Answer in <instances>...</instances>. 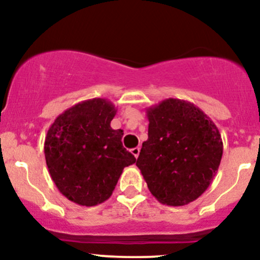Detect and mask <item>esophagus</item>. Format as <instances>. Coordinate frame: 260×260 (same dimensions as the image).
<instances>
[{
  "label": "esophagus",
  "instance_id": "34e87169",
  "mask_svg": "<svg viewBox=\"0 0 260 260\" xmlns=\"http://www.w3.org/2000/svg\"><path fill=\"white\" fill-rule=\"evenodd\" d=\"M139 151H140V148L137 147V148H133L132 150H131V153H132L134 155V157H136V159H137V157L139 156Z\"/></svg>",
  "mask_w": 260,
  "mask_h": 260
}]
</instances>
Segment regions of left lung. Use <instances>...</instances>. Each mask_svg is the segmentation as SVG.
<instances>
[{"mask_svg":"<svg viewBox=\"0 0 260 260\" xmlns=\"http://www.w3.org/2000/svg\"><path fill=\"white\" fill-rule=\"evenodd\" d=\"M148 139L137 166L149 190L162 204L196 201L216 175L222 156L221 134L189 101L166 99L147 110Z\"/></svg>","mask_w":260,"mask_h":260,"instance_id":"8db88e82","label":"left lung"}]
</instances>
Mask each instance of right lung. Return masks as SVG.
<instances>
[{
    "label": "right lung",
    "mask_w": 260,
    "mask_h": 260,
    "mask_svg": "<svg viewBox=\"0 0 260 260\" xmlns=\"http://www.w3.org/2000/svg\"><path fill=\"white\" fill-rule=\"evenodd\" d=\"M116 111L111 101L94 98L66 110L47 131V169L68 201L85 207L107 201L123 169L136 162L122 145L123 131L110 126Z\"/></svg>",
    "instance_id": "obj_1"
}]
</instances>
